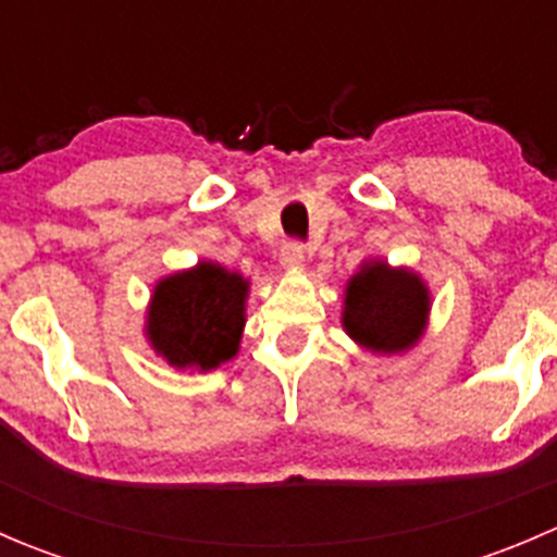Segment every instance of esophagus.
<instances>
[{
	"mask_svg": "<svg viewBox=\"0 0 557 557\" xmlns=\"http://www.w3.org/2000/svg\"><path fill=\"white\" fill-rule=\"evenodd\" d=\"M280 263H283L285 269L305 267V247L296 243V239L283 243V247H280Z\"/></svg>",
	"mask_w": 557,
	"mask_h": 557,
	"instance_id": "1",
	"label": "esophagus"
}]
</instances>
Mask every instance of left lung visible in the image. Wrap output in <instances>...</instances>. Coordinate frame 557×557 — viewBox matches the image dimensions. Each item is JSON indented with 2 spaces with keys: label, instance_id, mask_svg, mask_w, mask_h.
<instances>
[{
  "label": "left lung",
  "instance_id": "obj_1",
  "mask_svg": "<svg viewBox=\"0 0 557 557\" xmlns=\"http://www.w3.org/2000/svg\"><path fill=\"white\" fill-rule=\"evenodd\" d=\"M429 290L418 274L372 261L350 280L345 331L363 347L383 352L407 350L423 334Z\"/></svg>",
  "mask_w": 557,
  "mask_h": 557
}]
</instances>
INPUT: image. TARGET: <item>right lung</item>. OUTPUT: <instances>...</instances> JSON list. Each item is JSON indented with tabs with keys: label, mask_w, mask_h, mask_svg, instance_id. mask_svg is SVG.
<instances>
[{
	"label": "right lung",
	"mask_w": 557,
	"mask_h": 557,
	"mask_svg": "<svg viewBox=\"0 0 557 557\" xmlns=\"http://www.w3.org/2000/svg\"><path fill=\"white\" fill-rule=\"evenodd\" d=\"M247 280L218 263L161 280L148 312V336L177 369L221 367L237 356L245 325Z\"/></svg>",
	"instance_id": "1"
}]
</instances>
